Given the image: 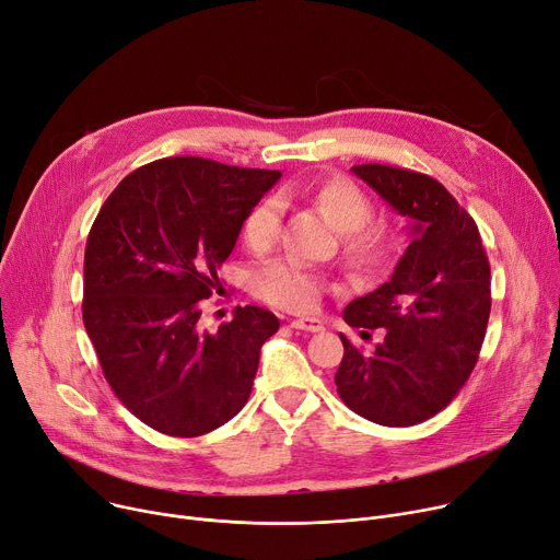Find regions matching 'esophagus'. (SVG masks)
<instances>
[{
	"instance_id": "34e87169",
	"label": "esophagus",
	"mask_w": 560,
	"mask_h": 560,
	"mask_svg": "<svg viewBox=\"0 0 560 560\" xmlns=\"http://www.w3.org/2000/svg\"><path fill=\"white\" fill-rule=\"evenodd\" d=\"M291 327H295V330H303V332H320L323 323L318 318H293Z\"/></svg>"
}]
</instances>
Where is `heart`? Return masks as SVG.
<instances>
[{"label":"heart","mask_w":560,"mask_h":560,"mask_svg":"<svg viewBox=\"0 0 560 560\" xmlns=\"http://www.w3.org/2000/svg\"><path fill=\"white\" fill-rule=\"evenodd\" d=\"M312 201L327 214L341 233V248L348 265L361 273L384 269L400 246L398 228L388 221H375L371 194L346 176L323 183ZM284 206L276 196L261 199L244 219L242 235L255 255L271 253L282 237ZM257 299L289 312H310L325 293V280L303 265L301 259L284 257L253 273Z\"/></svg>","instance_id":"heart-1"}]
</instances>
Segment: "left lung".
Returning <instances> with one entry per match:
<instances>
[{
    "instance_id": "left-lung-1",
    "label": "left lung",
    "mask_w": 560,
    "mask_h": 560,
    "mask_svg": "<svg viewBox=\"0 0 560 560\" xmlns=\"http://www.w3.org/2000/svg\"><path fill=\"white\" fill-rule=\"evenodd\" d=\"M413 240L390 280L343 310L350 327L380 330L366 352L348 337L335 375L339 398L361 418L411 427L445 409L468 382L490 316V265L475 219L432 176L357 164ZM371 337V335H369Z\"/></svg>"
}]
</instances>
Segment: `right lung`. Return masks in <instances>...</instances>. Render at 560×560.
Wrapping results in <instances>:
<instances>
[{
	"mask_svg": "<svg viewBox=\"0 0 560 560\" xmlns=\"http://www.w3.org/2000/svg\"><path fill=\"white\" fill-rule=\"evenodd\" d=\"M280 172L162 158L128 174L85 244L83 323L119 402L155 432L203 436L246 405L259 348L280 327L237 307L217 332L201 305L219 291L246 214Z\"/></svg>",
	"mask_w": 560,
	"mask_h": 560,
	"instance_id": "add662e5",
	"label": "right lung"
}]
</instances>
